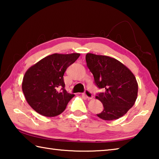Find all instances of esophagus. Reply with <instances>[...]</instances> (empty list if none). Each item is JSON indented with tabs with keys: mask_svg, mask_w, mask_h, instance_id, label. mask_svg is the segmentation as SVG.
<instances>
[{
	"mask_svg": "<svg viewBox=\"0 0 159 159\" xmlns=\"http://www.w3.org/2000/svg\"><path fill=\"white\" fill-rule=\"evenodd\" d=\"M83 95H84L86 98L90 99H92L93 98V93L91 91H90L89 90H85L84 93H83Z\"/></svg>",
	"mask_w": 159,
	"mask_h": 159,
	"instance_id": "esophagus-1",
	"label": "esophagus"
}]
</instances>
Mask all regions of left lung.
Wrapping results in <instances>:
<instances>
[{
    "mask_svg": "<svg viewBox=\"0 0 159 159\" xmlns=\"http://www.w3.org/2000/svg\"><path fill=\"white\" fill-rule=\"evenodd\" d=\"M85 60L97 87L104 90L96 96L104 107L97 116L105 120L122 117L138 97V85L134 74L124 64L108 56L88 53Z\"/></svg>",
    "mask_w": 159,
    "mask_h": 159,
    "instance_id": "left-lung-1",
    "label": "left lung"
}]
</instances>
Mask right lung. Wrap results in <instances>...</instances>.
<instances>
[{
  "label": "right lung",
  "instance_id": "1",
  "mask_svg": "<svg viewBox=\"0 0 159 159\" xmlns=\"http://www.w3.org/2000/svg\"><path fill=\"white\" fill-rule=\"evenodd\" d=\"M79 56V53L52 54L26 71L22 91L32 109L48 117L56 116L65 110L75 95L66 91L63 76Z\"/></svg>",
  "mask_w": 159,
  "mask_h": 159
}]
</instances>
